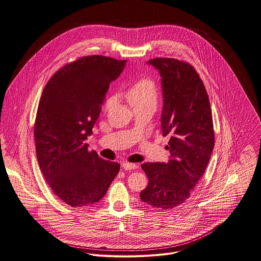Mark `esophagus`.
Masks as SVG:
<instances>
[{"label": "esophagus", "mask_w": 261, "mask_h": 261, "mask_svg": "<svg viewBox=\"0 0 261 261\" xmlns=\"http://www.w3.org/2000/svg\"><path fill=\"white\" fill-rule=\"evenodd\" d=\"M122 166L125 170H132V169H136L138 167L137 164L135 163H129V162H123Z\"/></svg>", "instance_id": "1"}]
</instances>
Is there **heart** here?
Here are the masks:
<instances>
[{
  "instance_id": "heart-1",
  "label": "heart",
  "mask_w": 261,
  "mask_h": 261,
  "mask_svg": "<svg viewBox=\"0 0 261 261\" xmlns=\"http://www.w3.org/2000/svg\"><path fill=\"white\" fill-rule=\"evenodd\" d=\"M127 100L133 107L138 106H154L156 107L158 102V87L154 80L150 77H142L136 81L131 87H129L125 93ZM117 101L116 94H109L103 103V109L109 110L115 105Z\"/></svg>"
}]
</instances>
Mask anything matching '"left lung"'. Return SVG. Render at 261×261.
<instances>
[{
  "label": "left lung",
  "instance_id": "left-lung-1",
  "mask_svg": "<svg viewBox=\"0 0 261 261\" xmlns=\"http://www.w3.org/2000/svg\"><path fill=\"white\" fill-rule=\"evenodd\" d=\"M160 73L163 91L161 128L170 134L167 163H143L148 184L140 199L153 207L168 210L184 203L208 164L215 132L208 96L192 65L171 58L147 62Z\"/></svg>",
  "mask_w": 261,
  "mask_h": 261
}]
</instances>
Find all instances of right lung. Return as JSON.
Here are the masks:
<instances>
[{
  "label": "right lung",
  "mask_w": 261,
  "mask_h": 261,
  "mask_svg": "<svg viewBox=\"0 0 261 261\" xmlns=\"http://www.w3.org/2000/svg\"><path fill=\"white\" fill-rule=\"evenodd\" d=\"M125 65L104 56L80 58L58 70L41 95L34 128L37 159L53 192L70 206L98 202L120 170L119 163L89 151L85 140Z\"/></svg>",
  "instance_id": "add662e5"
}]
</instances>
